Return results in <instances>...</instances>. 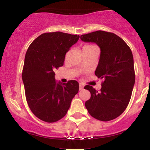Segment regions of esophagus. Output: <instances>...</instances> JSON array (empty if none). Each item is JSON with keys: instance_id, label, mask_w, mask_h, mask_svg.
<instances>
[{"instance_id": "1", "label": "esophagus", "mask_w": 150, "mask_h": 150, "mask_svg": "<svg viewBox=\"0 0 150 150\" xmlns=\"http://www.w3.org/2000/svg\"><path fill=\"white\" fill-rule=\"evenodd\" d=\"M79 85H80V90H81V89H82L84 88V85L82 83V82H80V83L79 84Z\"/></svg>"}]
</instances>
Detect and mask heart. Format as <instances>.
Returning a JSON list of instances; mask_svg holds the SVG:
<instances>
[{
  "label": "heart",
  "instance_id": "heart-1",
  "mask_svg": "<svg viewBox=\"0 0 150 150\" xmlns=\"http://www.w3.org/2000/svg\"><path fill=\"white\" fill-rule=\"evenodd\" d=\"M91 46H94L93 45H85L83 48H87V47H91Z\"/></svg>",
  "mask_w": 150,
  "mask_h": 150
}]
</instances>
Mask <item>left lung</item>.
Wrapping results in <instances>:
<instances>
[{
	"label": "left lung",
	"instance_id": "1",
	"mask_svg": "<svg viewBox=\"0 0 150 150\" xmlns=\"http://www.w3.org/2000/svg\"><path fill=\"white\" fill-rule=\"evenodd\" d=\"M85 42H94L101 49L96 76L104 80L99 92L92 86L85 89L91 93L85 102L89 114L96 119L108 121L121 115L127 108L135 85L133 56L130 47L116 34L96 31L80 36Z\"/></svg>",
	"mask_w": 150,
	"mask_h": 150
}]
</instances>
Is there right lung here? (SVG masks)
I'll return each mask as SVG.
<instances>
[{
	"label": "right lung",
	"instance_id": "right-lung-1",
	"mask_svg": "<svg viewBox=\"0 0 150 150\" xmlns=\"http://www.w3.org/2000/svg\"><path fill=\"white\" fill-rule=\"evenodd\" d=\"M80 36L61 32L41 34L29 46L22 70L27 104L40 120L53 123L65 116L79 83L56 82L54 70L63 65L65 56Z\"/></svg>",
	"mask_w": 150,
	"mask_h": 150
}]
</instances>
